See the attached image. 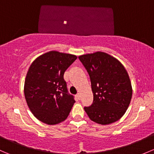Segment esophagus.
I'll return each instance as SVG.
<instances>
[{"label":"esophagus","mask_w":154,"mask_h":154,"mask_svg":"<svg viewBox=\"0 0 154 154\" xmlns=\"http://www.w3.org/2000/svg\"><path fill=\"white\" fill-rule=\"evenodd\" d=\"M77 98H78V100H80V98H81V96H80V94H77Z\"/></svg>","instance_id":"1"}]
</instances>
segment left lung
Here are the masks:
<instances>
[{
	"label": "left lung",
	"instance_id": "1",
	"mask_svg": "<svg viewBox=\"0 0 154 154\" xmlns=\"http://www.w3.org/2000/svg\"><path fill=\"white\" fill-rule=\"evenodd\" d=\"M89 74L93 103L84 107L92 122L102 125L119 121L127 111L133 94L125 66L116 57L97 51L79 57Z\"/></svg>",
	"mask_w": 154,
	"mask_h": 154
}]
</instances>
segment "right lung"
Listing matches in <instances>:
<instances>
[{
    "mask_svg": "<svg viewBox=\"0 0 154 154\" xmlns=\"http://www.w3.org/2000/svg\"><path fill=\"white\" fill-rule=\"evenodd\" d=\"M77 58L74 54L51 51L37 57L29 66L24 97L31 112L40 122L54 125L67 119L75 100L68 94L63 75Z\"/></svg>",
    "mask_w": 154,
    "mask_h": 154,
    "instance_id": "obj_1",
    "label": "right lung"
}]
</instances>
